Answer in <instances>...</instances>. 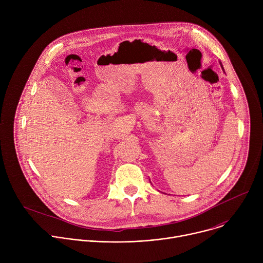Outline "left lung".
<instances>
[{
	"instance_id": "8db88e82",
	"label": "left lung",
	"mask_w": 263,
	"mask_h": 263,
	"mask_svg": "<svg viewBox=\"0 0 263 263\" xmlns=\"http://www.w3.org/2000/svg\"><path fill=\"white\" fill-rule=\"evenodd\" d=\"M221 67H222V66H221Z\"/></svg>"
}]
</instances>
